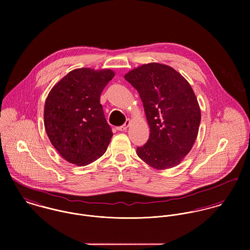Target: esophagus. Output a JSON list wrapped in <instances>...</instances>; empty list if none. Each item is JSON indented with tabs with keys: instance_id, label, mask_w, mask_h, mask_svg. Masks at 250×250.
Instances as JSON below:
<instances>
[{
	"instance_id": "1",
	"label": "esophagus",
	"mask_w": 250,
	"mask_h": 250,
	"mask_svg": "<svg viewBox=\"0 0 250 250\" xmlns=\"http://www.w3.org/2000/svg\"><path fill=\"white\" fill-rule=\"evenodd\" d=\"M130 122H131V120H130V119H127V120H126V122H125L122 126L117 127V130H118V131H125V130H127L128 126L130 125Z\"/></svg>"
}]
</instances>
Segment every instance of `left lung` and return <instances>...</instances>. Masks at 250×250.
Segmentation results:
<instances>
[{
	"instance_id": "1",
	"label": "left lung",
	"mask_w": 250,
	"mask_h": 250,
	"mask_svg": "<svg viewBox=\"0 0 250 250\" xmlns=\"http://www.w3.org/2000/svg\"><path fill=\"white\" fill-rule=\"evenodd\" d=\"M143 101L150 136L138 156L157 169L182 162L196 140L201 112L188 81L172 67L148 63L124 76Z\"/></svg>"
}]
</instances>
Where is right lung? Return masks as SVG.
<instances>
[{"instance_id":"add662e5","label":"right lung","mask_w":250,"mask_h":250,"mask_svg":"<svg viewBox=\"0 0 250 250\" xmlns=\"http://www.w3.org/2000/svg\"><path fill=\"white\" fill-rule=\"evenodd\" d=\"M113 76L109 69H75L48 94L45 130L53 146L67 162L86 166L106 152L112 132L100 96Z\"/></svg>"}]
</instances>
